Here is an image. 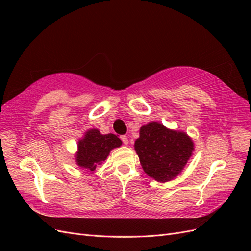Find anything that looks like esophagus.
<instances>
[{"label": "esophagus", "instance_id": "1", "mask_svg": "<svg viewBox=\"0 0 251 251\" xmlns=\"http://www.w3.org/2000/svg\"><path fill=\"white\" fill-rule=\"evenodd\" d=\"M121 140H122L124 145H128V137L126 135H121Z\"/></svg>", "mask_w": 251, "mask_h": 251}]
</instances>
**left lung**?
Instances as JSON below:
<instances>
[{
	"instance_id": "obj_1",
	"label": "left lung",
	"mask_w": 251,
	"mask_h": 251,
	"mask_svg": "<svg viewBox=\"0 0 251 251\" xmlns=\"http://www.w3.org/2000/svg\"><path fill=\"white\" fill-rule=\"evenodd\" d=\"M134 150L145 173L156 181L167 182L174 179L187 165L194 143L187 133L150 122L141 127Z\"/></svg>"
}]
</instances>
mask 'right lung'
I'll use <instances>...</instances> for the list:
<instances>
[{
  "label": "right lung",
  "mask_w": 251,
  "mask_h": 251,
  "mask_svg": "<svg viewBox=\"0 0 251 251\" xmlns=\"http://www.w3.org/2000/svg\"><path fill=\"white\" fill-rule=\"evenodd\" d=\"M121 145L122 141L116 134H101L98 129H90L78 142L76 164L94 172L96 167L107 158L110 150Z\"/></svg>",
  "instance_id": "right-lung-1"
}]
</instances>
